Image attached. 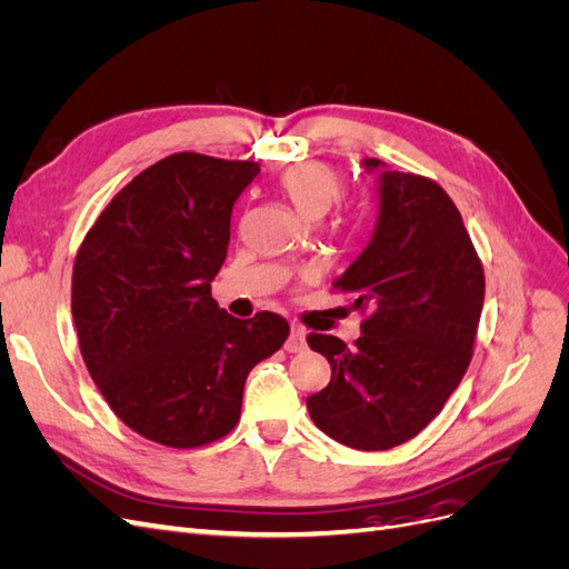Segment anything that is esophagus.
<instances>
[{"instance_id":"1","label":"esophagus","mask_w":569,"mask_h":569,"mask_svg":"<svg viewBox=\"0 0 569 569\" xmlns=\"http://www.w3.org/2000/svg\"><path fill=\"white\" fill-rule=\"evenodd\" d=\"M284 349H287L289 353H299V351L306 349V330H303L301 325H291V332H289V337H287Z\"/></svg>"}]
</instances>
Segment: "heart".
Segmentation results:
<instances>
[{"mask_svg":"<svg viewBox=\"0 0 569 569\" xmlns=\"http://www.w3.org/2000/svg\"><path fill=\"white\" fill-rule=\"evenodd\" d=\"M278 184L297 213L306 220L322 218L341 197L339 173L335 168L318 161L289 166L280 176Z\"/></svg>","mask_w":569,"mask_h":569,"instance_id":"obj_1","label":"heart"}]
</instances>
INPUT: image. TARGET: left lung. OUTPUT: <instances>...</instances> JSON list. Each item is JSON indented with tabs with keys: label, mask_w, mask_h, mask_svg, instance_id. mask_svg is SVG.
<instances>
[{
	"label": "left lung",
	"mask_w": 569,
	"mask_h": 569,
	"mask_svg": "<svg viewBox=\"0 0 569 569\" xmlns=\"http://www.w3.org/2000/svg\"><path fill=\"white\" fill-rule=\"evenodd\" d=\"M377 173L375 230L368 247L332 282L368 318L347 347L308 335L330 360L332 380L308 396L318 429L358 451L393 449L432 422L470 366L485 306V270L443 189L422 176Z\"/></svg>",
	"instance_id": "left-lung-1"
}]
</instances>
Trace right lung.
<instances>
[{"label": "right lung", "instance_id": "1", "mask_svg": "<svg viewBox=\"0 0 569 569\" xmlns=\"http://www.w3.org/2000/svg\"><path fill=\"white\" fill-rule=\"evenodd\" d=\"M253 161L182 151L149 166L111 199L73 266L80 353L116 416L173 449L226 437L247 375L278 351V313L239 320L211 282L228 256L239 194Z\"/></svg>", "mask_w": 569, "mask_h": 569}]
</instances>
